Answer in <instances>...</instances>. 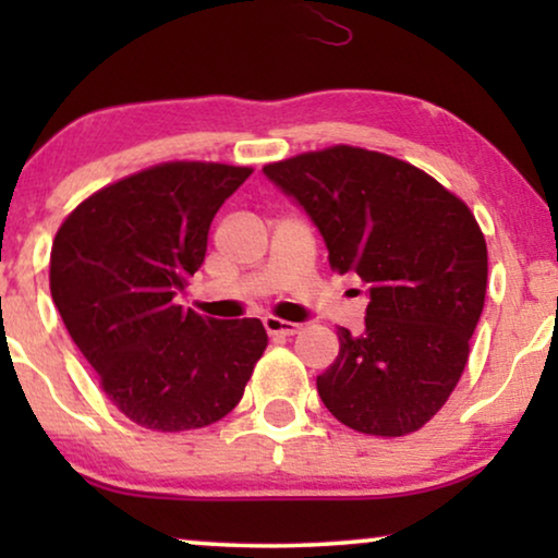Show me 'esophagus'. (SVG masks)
Here are the masks:
<instances>
[{
	"instance_id": "esophagus-1",
	"label": "esophagus",
	"mask_w": 558,
	"mask_h": 558,
	"mask_svg": "<svg viewBox=\"0 0 558 558\" xmlns=\"http://www.w3.org/2000/svg\"><path fill=\"white\" fill-rule=\"evenodd\" d=\"M264 327L271 338H292V335L300 332V325L287 323V319H279V317H266Z\"/></svg>"
}]
</instances>
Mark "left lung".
<instances>
[{"label": "left lung", "instance_id": "1", "mask_svg": "<svg viewBox=\"0 0 558 558\" xmlns=\"http://www.w3.org/2000/svg\"><path fill=\"white\" fill-rule=\"evenodd\" d=\"M323 233L330 269L368 284L365 330L338 327L319 399L350 429L407 437L445 407L483 315L487 246L468 203L432 174L350 144L264 167Z\"/></svg>", "mask_w": 558, "mask_h": 558}]
</instances>
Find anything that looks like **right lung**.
Masks as SVG:
<instances>
[{
	"label": "right lung",
	"mask_w": 558,
	"mask_h": 558,
	"mask_svg": "<svg viewBox=\"0 0 558 558\" xmlns=\"http://www.w3.org/2000/svg\"><path fill=\"white\" fill-rule=\"evenodd\" d=\"M251 167L174 159L96 190L60 223L50 294L104 393L151 432L203 429L241 401L269 338L262 319L174 304Z\"/></svg>",
	"instance_id": "right-lung-1"
}]
</instances>
